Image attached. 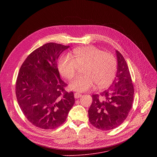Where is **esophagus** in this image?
<instances>
[{
	"label": "esophagus",
	"mask_w": 157,
	"mask_h": 157,
	"mask_svg": "<svg viewBox=\"0 0 157 157\" xmlns=\"http://www.w3.org/2000/svg\"><path fill=\"white\" fill-rule=\"evenodd\" d=\"M81 96H82V94H80V93H75V98H76V99L81 98Z\"/></svg>",
	"instance_id": "34e87169"
}]
</instances>
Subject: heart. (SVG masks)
<instances>
[{
    "instance_id": "b5f03b06",
    "label": "heart",
    "mask_w": 157,
    "mask_h": 157,
    "mask_svg": "<svg viewBox=\"0 0 157 157\" xmlns=\"http://www.w3.org/2000/svg\"><path fill=\"white\" fill-rule=\"evenodd\" d=\"M83 66L84 75L76 77L70 84L72 90L85 92L95 83L99 87L108 86L116 76L117 63L113 54L86 46L75 49L73 56L63 55L59 60L58 70L64 78L70 79L76 75L79 66Z\"/></svg>"
}]
</instances>
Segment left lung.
Returning <instances> with one entry per match:
<instances>
[{"instance_id":"8db88e82","label":"left lung","mask_w":157,"mask_h":157,"mask_svg":"<svg viewBox=\"0 0 157 157\" xmlns=\"http://www.w3.org/2000/svg\"><path fill=\"white\" fill-rule=\"evenodd\" d=\"M116 53V77L107 90L99 95H92L93 102L88 110L89 122L102 130L121 125L128 116L133 100L134 89L128 65L122 54L117 50Z\"/></svg>"}]
</instances>
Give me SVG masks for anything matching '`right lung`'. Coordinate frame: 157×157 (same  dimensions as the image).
Here are the masks:
<instances>
[{
  "label": "right lung",
  "mask_w": 157,
  "mask_h": 157,
  "mask_svg": "<svg viewBox=\"0 0 157 157\" xmlns=\"http://www.w3.org/2000/svg\"><path fill=\"white\" fill-rule=\"evenodd\" d=\"M70 46L48 43L32 52L22 63L15 86L18 104L27 120L36 127L55 129L66 121L75 104L57 67L59 55Z\"/></svg>",
  "instance_id": "obj_1"
}]
</instances>
